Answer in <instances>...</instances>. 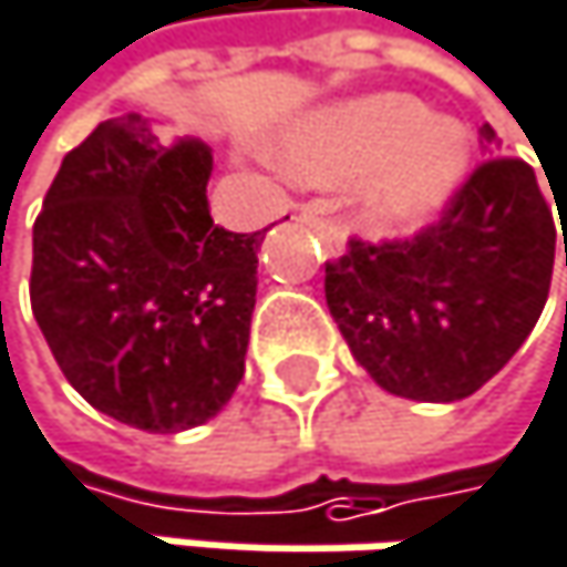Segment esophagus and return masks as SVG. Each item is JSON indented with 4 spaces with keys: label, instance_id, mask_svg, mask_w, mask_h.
Masks as SVG:
<instances>
[{
    "label": "esophagus",
    "instance_id": "obj_1",
    "mask_svg": "<svg viewBox=\"0 0 567 567\" xmlns=\"http://www.w3.org/2000/svg\"><path fill=\"white\" fill-rule=\"evenodd\" d=\"M292 218H296V221H306V225H312V228H319V231H322V241H326L332 251H342V245H346V231H342V225H339V221L326 218V212H322L319 205H302Z\"/></svg>",
    "mask_w": 567,
    "mask_h": 567
}]
</instances>
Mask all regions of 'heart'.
Instances as JSON below:
<instances>
[{
    "mask_svg": "<svg viewBox=\"0 0 567 567\" xmlns=\"http://www.w3.org/2000/svg\"><path fill=\"white\" fill-rule=\"evenodd\" d=\"M286 162L319 182L365 175L359 192L365 221L395 231L442 208L465 172L468 138L412 95H375L292 132Z\"/></svg>",
    "mask_w": 567,
    "mask_h": 567,
    "instance_id": "1",
    "label": "heart"
}]
</instances>
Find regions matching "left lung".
Here are the masks:
<instances>
[{
  "label": "left lung",
  "mask_w": 567,
  "mask_h": 567,
  "mask_svg": "<svg viewBox=\"0 0 567 567\" xmlns=\"http://www.w3.org/2000/svg\"><path fill=\"white\" fill-rule=\"evenodd\" d=\"M485 158L409 238H349L326 261V302L359 365L392 395L458 402L535 329L555 268V218L525 158ZM567 265V238H565Z\"/></svg>",
  "instance_id": "obj_1"
}]
</instances>
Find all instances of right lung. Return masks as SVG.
Returning a JSON list of instances; mask_svg holds the SVG:
<instances>
[{"mask_svg":"<svg viewBox=\"0 0 567 567\" xmlns=\"http://www.w3.org/2000/svg\"><path fill=\"white\" fill-rule=\"evenodd\" d=\"M212 152L145 118L99 122L32 225V316L69 385L109 419L172 435L245 372L261 231L208 215Z\"/></svg>","mask_w":567,"mask_h":567,"instance_id":"1","label":"right lung"}]
</instances>
